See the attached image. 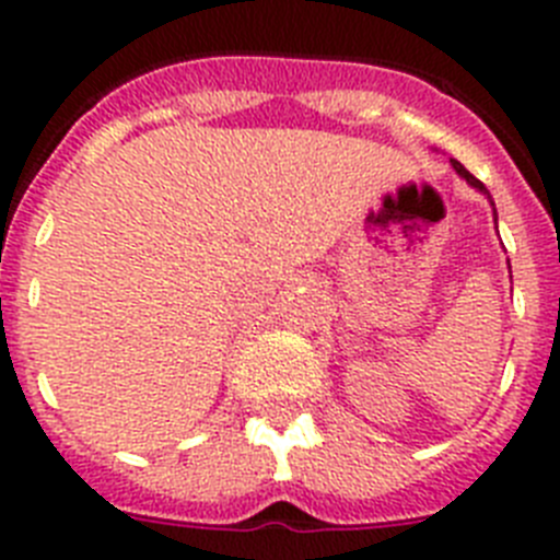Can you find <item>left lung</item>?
Masks as SVG:
<instances>
[{
    "label": "left lung",
    "mask_w": 560,
    "mask_h": 560,
    "mask_svg": "<svg viewBox=\"0 0 560 560\" xmlns=\"http://www.w3.org/2000/svg\"><path fill=\"white\" fill-rule=\"evenodd\" d=\"M452 167H454V171H457V176H459V179H465V182H468V185H471V187H474V190H479V192H482L485 199L491 201V207H493V199H491V192H488V187H485V185H482V182H479V179H477V176H471V173L465 171V167H463V165H459V162H457V160H452ZM493 221H497V207H493ZM508 266H511V260H508Z\"/></svg>",
    "instance_id": "obj_1"
}]
</instances>
